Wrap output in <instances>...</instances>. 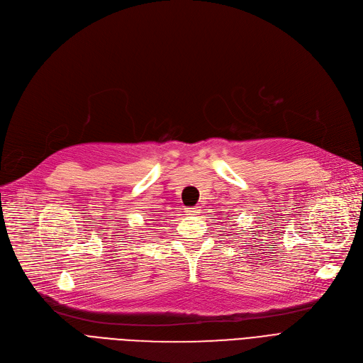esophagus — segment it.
<instances>
[{
	"label": "esophagus",
	"mask_w": 363,
	"mask_h": 363,
	"mask_svg": "<svg viewBox=\"0 0 363 363\" xmlns=\"http://www.w3.org/2000/svg\"><path fill=\"white\" fill-rule=\"evenodd\" d=\"M185 212L188 215H199V213H201V208L200 207H189V208H186Z\"/></svg>",
	"instance_id": "1"
}]
</instances>
